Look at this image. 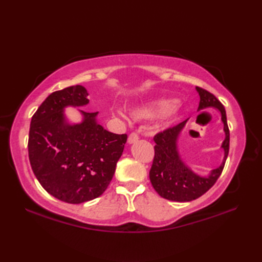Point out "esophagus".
<instances>
[{
	"mask_svg": "<svg viewBox=\"0 0 262 262\" xmlns=\"http://www.w3.org/2000/svg\"><path fill=\"white\" fill-rule=\"evenodd\" d=\"M138 141V135L136 134V133H132V134H129V136H128V144H133Z\"/></svg>",
	"mask_w": 262,
	"mask_h": 262,
	"instance_id": "1",
	"label": "esophagus"
}]
</instances>
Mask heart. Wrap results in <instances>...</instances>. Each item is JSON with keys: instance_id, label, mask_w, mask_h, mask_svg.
Returning <instances> with one entry per match:
<instances>
[{"instance_id": "heart-1", "label": "heart", "mask_w": 262, "mask_h": 262, "mask_svg": "<svg viewBox=\"0 0 262 262\" xmlns=\"http://www.w3.org/2000/svg\"><path fill=\"white\" fill-rule=\"evenodd\" d=\"M178 101L176 99L162 98L153 101L146 102L133 110L132 115L138 119H154L166 115H176L179 113L180 108L177 107Z\"/></svg>"}]
</instances>
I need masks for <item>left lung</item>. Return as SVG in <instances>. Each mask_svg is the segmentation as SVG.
<instances>
[{
  "mask_svg": "<svg viewBox=\"0 0 262 262\" xmlns=\"http://www.w3.org/2000/svg\"><path fill=\"white\" fill-rule=\"evenodd\" d=\"M196 90L200 97L198 111L207 108H215L220 111L225 133V138L221 145L224 151V158L220 166L206 176L196 173L183 162L178 147V141L188 119L155 135L154 142L157 145L154 146L155 154L149 171V180L161 197L172 202H191L208 191L220 178L229 154L230 130L227 127L224 105L210 92L198 86H196Z\"/></svg>",
  "mask_w": 262,
  "mask_h": 262,
  "instance_id": "8db88e82",
  "label": "left lung"
}]
</instances>
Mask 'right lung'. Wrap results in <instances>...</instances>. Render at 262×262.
I'll return each mask as SVG.
<instances>
[{
	"instance_id": "1",
	"label": "right lung",
	"mask_w": 262,
	"mask_h": 262,
	"mask_svg": "<svg viewBox=\"0 0 262 262\" xmlns=\"http://www.w3.org/2000/svg\"><path fill=\"white\" fill-rule=\"evenodd\" d=\"M88 103L84 86L65 88L49 94L30 122L28 152L33 173L48 193L69 204L101 196L127 141L126 134L105 130L98 113L79 109L82 121H69L65 108Z\"/></svg>"
}]
</instances>
